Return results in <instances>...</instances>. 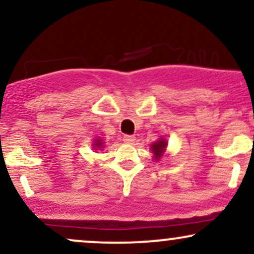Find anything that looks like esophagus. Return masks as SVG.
Wrapping results in <instances>:
<instances>
[{
    "label": "esophagus",
    "instance_id": "1",
    "mask_svg": "<svg viewBox=\"0 0 254 254\" xmlns=\"http://www.w3.org/2000/svg\"><path fill=\"white\" fill-rule=\"evenodd\" d=\"M123 141L125 142V143H133V142L136 141L135 136H131V135H125L123 137Z\"/></svg>",
    "mask_w": 254,
    "mask_h": 254
}]
</instances>
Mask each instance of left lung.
Instances as JSON below:
<instances>
[{"instance_id": "obj_1", "label": "left lung", "mask_w": 254, "mask_h": 254, "mask_svg": "<svg viewBox=\"0 0 254 254\" xmlns=\"http://www.w3.org/2000/svg\"><path fill=\"white\" fill-rule=\"evenodd\" d=\"M166 147H167V141H166V139H164V138H160L159 141L150 145V149L154 154V159H155L156 161H157V160L161 159V156L164 155Z\"/></svg>"}]
</instances>
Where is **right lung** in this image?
<instances>
[{
	"label": "right lung",
	"mask_w": 254,
	"mask_h": 254,
	"mask_svg": "<svg viewBox=\"0 0 254 254\" xmlns=\"http://www.w3.org/2000/svg\"><path fill=\"white\" fill-rule=\"evenodd\" d=\"M94 149H98V148H103V145H104V143H103V139H100V138H98V139H95L94 141Z\"/></svg>",
	"instance_id": "right-lung-1"
}]
</instances>
